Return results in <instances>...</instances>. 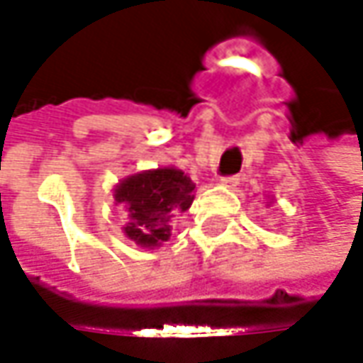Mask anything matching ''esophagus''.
Listing matches in <instances>:
<instances>
[{
	"instance_id": "1",
	"label": "esophagus",
	"mask_w": 363,
	"mask_h": 363,
	"mask_svg": "<svg viewBox=\"0 0 363 363\" xmlns=\"http://www.w3.org/2000/svg\"><path fill=\"white\" fill-rule=\"evenodd\" d=\"M218 182H220V184H225V186H231V189H233V186H238V184H240V177H235V174H233V177H220Z\"/></svg>"
}]
</instances>
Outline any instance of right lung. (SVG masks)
<instances>
[{"label":"right lung","instance_id":"right-lung-1","mask_svg":"<svg viewBox=\"0 0 363 363\" xmlns=\"http://www.w3.org/2000/svg\"><path fill=\"white\" fill-rule=\"evenodd\" d=\"M195 184L182 170L157 168L128 177L115 186V203L123 206L128 240L140 248H157L172 235L170 220L191 208Z\"/></svg>","mask_w":363,"mask_h":363}]
</instances>
